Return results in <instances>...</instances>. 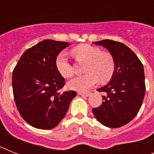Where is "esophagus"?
<instances>
[{
    "label": "esophagus",
    "instance_id": "obj_1",
    "mask_svg": "<svg viewBox=\"0 0 154 154\" xmlns=\"http://www.w3.org/2000/svg\"><path fill=\"white\" fill-rule=\"evenodd\" d=\"M77 93L79 94V95H80V96H89V95H90V92H78Z\"/></svg>",
    "mask_w": 154,
    "mask_h": 154
}]
</instances>
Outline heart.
<instances>
[{"mask_svg": "<svg viewBox=\"0 0 154 154\" xmlns=\"http://www.w3.org/2000/svg\"><path fill=\"white\" fill-rule=\"evenodd\" d=\"M72 54L78 60L86 61L85 75L75 76L68 82V87L79 92H85L98 83L107 82L114 72L115 65L111 55L102 52L99 48L90 45H80L72 50ZM56 69L64 78H69L73 73L72 65L67 52L62 51L55 60Z\"/></svg>", "mask_w": 154, "mask_h": 154, "instance_id": "obj_1", "label": "heart"}]
</instances>
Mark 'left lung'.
Segmentation results:
<instances>
[{"mask_svg": "<svg viewBox=\"0 0 154 154\" xmlns=\"http://www.w3.org/2000/svg\"><path fill=\"white\" fill-rule=\"evenodd\" d=\"M93 44L109 51L115 69L109 82L97 89L105 95L103 103L92 112L104 126L121 127L135 117L142 106L146 91L143 66L135 53L121 42L106 39Z\"/></svg>", "mask_w": 154, "mask_h": 154, "instance_id": "obj_1", "label": "left lung"}]
</instances>
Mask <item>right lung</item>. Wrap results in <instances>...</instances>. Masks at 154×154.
<instances>
[{
  "label": "right lung",
  "instance_id": "obj_1",
  "mask_svg": "<svg viewBox=\"0 0 154 154\" xmlns=\"http://www.w3.org/2000/svg\"><path fill=\"white\" fill-rule=\"evenodd\" d=\"M70 44L42 41L23 53L12 74L14 99L21 117L33 127L49 130L64 118L75 91L60 90L65 79L56 69L58 55Z\"/></svg>",
  "mask_w": 154,
  "mask_h": 154
}]
</instances>
